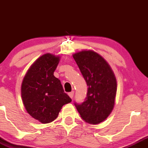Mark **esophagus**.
<instances>
[{
    "label": "esophagus",
    "instance_id": "1",
    "mask_svg": "<svg viewBox=\"0 0 148 148\" xmlns=\"http://www.w3.org/2000/svg\"><path fill=\"white\" fill-rule=\"evenodd\" d=\"M74 91H72V92H69V93H68L69 96L70 97L71 99H72L73 97H74Z\"/></svg>",
    "mask_w": 148,
    "mask_h": 148
}]
</instances>
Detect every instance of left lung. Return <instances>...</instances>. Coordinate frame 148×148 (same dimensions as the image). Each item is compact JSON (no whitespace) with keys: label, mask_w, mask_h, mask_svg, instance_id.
Masks as SVG:
<instances>
[{"label":"left lung","mask_w":148,"mask_h":148,"mask_svg":"<svg viewBox=\"0 0 148 148\" xmlns=\"http://www.w3.org/2000/svg\"><path fill=\"white\" fill-rule=\"evenodd\" d=\"M88 86L84 101L74 102L81 118L97 125L111 113L117 91L116 79L113 71L101 56L92 51H82L73 54Z\"/></svg>","instance_id":"1"}]
</instances>
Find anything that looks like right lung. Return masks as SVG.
Returning <instances> with one entry per match:
<instances>
[{
    "instance_id": "add662e5",
    "label": "right lung",
    "mask_w": 148,
    "mask_h": 148,
    "mask_svg": "<svg viewBox=\"0 0 148 148\" xmlns=\"http://www.w3.org/2000/svg\"><path fill=\"white\" fill-rule=\"evenodd\" d=\"M59 58L47 53L39 58L25 74L21 97L27 112L46 124L57 118L62 106L72 101L60 80L53 75Z\"/></svg>"
}]
</instances>
